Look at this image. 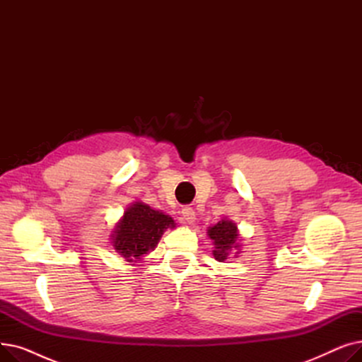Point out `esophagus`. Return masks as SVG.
Segmentation results:
<instances>
[{
	"instance_id": "esophagus-1",
	"label": "esophagus",
	"mask_w": 362,
	"mask_h": 362,
	"mask_svg": "<svg viewBox=\"0 0 362 362\" xmlns=\"http://www.w3.org/2000/svg\"><path fill=\"white\" fill-rule=\"evenodd\" d=\"M182 216H183L185 221H186V223H189V224L195 223V220H197L195 210H194V208H191V206H185L183 210H182Z\"/></svg>"
}]
</instances>
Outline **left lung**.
<instances>
[{
  "mask_svg": "<svg viewBox=\"0 0 362 362\" xmlns=\"http://www.w3.org/2000/svg\"><path fill=\"white\" fill-rule=\"evenodd\" d=\"M208 238L214 243L213 255L217 261L224 262L232 251H238L239 254V232L236 223L230 220H221L217 224L208 227ZM236 257V255H235Z\"/></svg>",
  "mask_w": 362,
  "mask_h": 362,
  "instance_id": "left-lung-1",
  "label": "left lung"
}]
</instances>
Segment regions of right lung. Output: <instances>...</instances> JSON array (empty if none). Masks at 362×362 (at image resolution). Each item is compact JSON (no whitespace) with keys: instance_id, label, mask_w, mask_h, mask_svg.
<instances>
[{"instance_id":"right-lung-1","label":"right lung","mask_w":362,"mask_h":362,"mask_svg":"<svg viewBox=\"0 0 362 362\" xmlns=\"http://www.w3.org/2000/svg\"><path fill=\"white\" fill-rule=\"evenodd\" d=\"M176 223L170 216L152 210L144 202L132 204L111 233L112 246L127 262H136L149 251H154L167 229Z\"/></svg>"}]
</instances>
